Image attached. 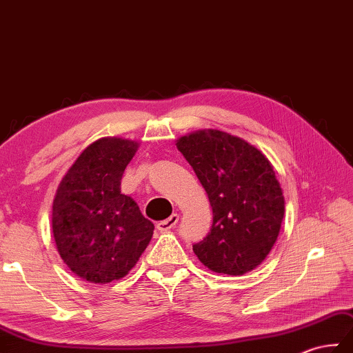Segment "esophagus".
Instances as JSON below:
<instances>
[{"label":"esophagus","mask_w":353,"mask_h":353,"mask_svg":"<svg viewBox=\"0 0 353 353\" xmlns=\"http://www.w3.org/2000/svg\"><path fill=\"white\" fill-rule=\"evenodd\" d=\"M178 221H179V216L172 214L169 219H166V221H161L157 223V228H159V231H161V232H166V231L174 228V226L178 223Z\"/></svg>","instance_id":"34e87169"}]
</instances>
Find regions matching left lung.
<instances>
[{
    "instance_id": "obj_1",
    "label": "left lung",
    "mask_w": 353,
    "mask_h": 353,
    "mask_svg": "<svg viewBox=\"0 0 353 353\" xmlns=\"http://www.w3.org/2000/svg\"><path fill=\"white\" fill-rule=\"evenodd\" d=\"M207 192L213 225L193 245L199 261L222 275L258 268L279 236L285 201L269 161L258 148L221 130H199L176 140Z\"/></svg>"
}]
</instances>
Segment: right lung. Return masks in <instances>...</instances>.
I'll list each match as a JSON object with an SVG mask.
<instances>
[{
    "label": "right lung",
    "instance_id": "add662e5",
    "mask_svg": "<svg viewBox=\"0 0 353 353\" xmlns=\"http://www.w3.org/2000/svg\"><path fill=\"white\" fill-rule=\"evenodd\" d=\"M139 142L101 137L78 155L52 201L51 226L61 260L84 281L108 284L128 275L150 245L154 223L121 192Z\"/></svg>",
    "mask_w": 353,
    "mask_h": 353
}]
</instances>
